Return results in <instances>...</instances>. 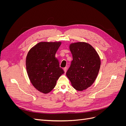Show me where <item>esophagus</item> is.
Listing matches in <instances>:
<instances>
[{
    "mask_svg": "<svg viewBox=\"0 0 126 126\" xmlns=\"http://www.w3.org/2000/svg\"><path fill=\"white\" fill-rule=\"evenodd\" d=\"M63 70H64V73H66V71H67V67L63 68Z\"/></svg>",
    "mask_w": 126,
    "mask_h": 126,
    "instance_id": "obj_1",
    "label": "esophagus"
}]
</instances>
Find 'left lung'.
I'll list each match as a JSON object with an SVG mask.
<instances>
[{
    "label": "left lung",
    "instance_id": "8db88e82",
    "mask_svg": "<svg viewBox=\"0 0 126 126\" xmlns=\"http://www.w3.org/2000/svg\"><path fill=\"white\" fill-rule=\"evenodd\" d=\"M73 60L66 72L71 85L78 91L85 90L96 80L100 67V59L93 47L84 42L71 44Z\"/></svg>",
    "mask_w": 126,
    "mask_h": 126
}]
</instances>
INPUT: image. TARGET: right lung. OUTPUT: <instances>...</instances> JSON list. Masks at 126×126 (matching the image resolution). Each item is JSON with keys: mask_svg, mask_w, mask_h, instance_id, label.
I'll return each mask as SVG.
<instances>
[{"mask_svg": "<svg viewBox=\"0 0 126 126\" xmlns=\"http://www.w3.org/2000/svg\"><path fill=\"white\" fill-rule=\"evenodd\" d=\"M61 42H40L30 49L26 66L32 85L40 92L49 93L64 71L59 66L56 53Z\"/></svg>", "mask_w": 126, "mask_h": 126, "instance_id": "right-lung-1", "label": "right lung"}]
</instances>
